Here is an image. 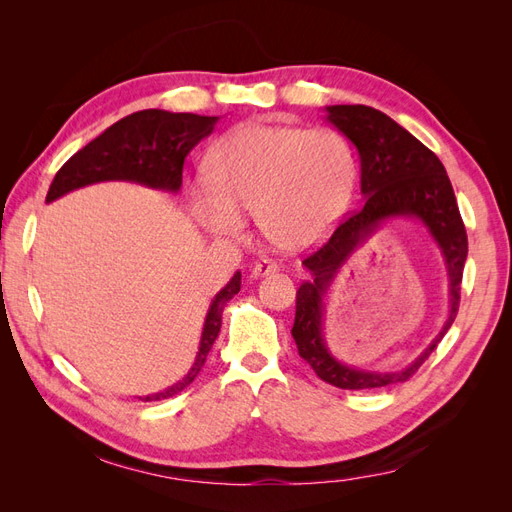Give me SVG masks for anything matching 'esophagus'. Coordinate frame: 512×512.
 I'll use <instances>...</instances> for the list:
<instances>
[{"mask_svg":"<svg viewBox=\"0 0 512 512\" xmlns=\"http://www.w3.org/2000/svg\"><path fill=\"white\" fill-rule=\"evenodd\" d=\"M277 271H280V265H277V262L258 260V262H254V267H252V277H265V275L277 273Z\"/></svg>","mask_w":512,"mask_h":512,"instance_id":"obj_1","label":"esophagus"}]
</instances>
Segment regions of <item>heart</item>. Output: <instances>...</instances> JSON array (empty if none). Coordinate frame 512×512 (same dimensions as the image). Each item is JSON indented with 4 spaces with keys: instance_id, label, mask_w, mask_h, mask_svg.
<instances>
[{
    "instance_id": "heart-1",
    "label": "heart",
    "mask_w": 512,
    "mask_h": 512,
    "mask_svg": "<svg viewBox=\"0 0 512 512\" xmlns=\"http://www.w3.org/2000/svg\"><path fill=\"white\" fill-rule=\"evenodd\" d=\"M354 181L356 153L346 134L250 121L213 149L209 177L192 183L190 203L196 222L213 235H239L241 211H254L269 243L303 250L342 218Z\"/></svg>"
}]
</instances>
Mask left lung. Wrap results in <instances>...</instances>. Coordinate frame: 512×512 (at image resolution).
I'll list each match as a JSON object with an SVG mask.
<instances>
[{"label":"left lung","instance_id":"8db88e82","mask_svg":"<svg viewBox=\"0 0 512 512\" xmlns=\"http://www.w3.org/2000/svg\"><path fill=\"white\" fill-rule=\"evenodd\" d=\"M327 119L359 151L363 205L335 228L320 250L303 260L312 277L297 290L292 337L299 356L320 380L348 391L382 389L410 380L455 322L463 265L468 258V235L442 162L406 128H401L389 115L363 104L327 106ZM391 217L421 219L439 243L452 280V312L441 335L406 370L367 372L348 368L334 359L321 337V297L347 256Z\"/></svg>","mask_w":512,"mask_h":512}]
</instances>
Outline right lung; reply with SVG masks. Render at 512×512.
<instances>
[{
  "label": "right lung",
  "instance_id": "right-lung-1",
  "mask_svg": "<svg viewBox=\"0 0 512 512\" xmlns=\"http://www.w3.org/2000/svg\"><path fill=\"white\" fill-rule=\"evenodd\" d=\"M218 117H205L194 113H168L160 108H147L119 119L111 128L104 130L98 138L57 170L51 183L46 203L64 196L83 185L98 181H136L149 188L177 192L183 179L185 156L213 132ZM241 290V273L237 271L232 280L215 294L209 307L203 337L196 361L188 376L166 391L147 395L143 401H160L181 393L198 371L203 369L207 354L222 327L224 305Z\"/></svg>",
  "mask_w": 512,
  "mask_h": 512
}]
</instances>
